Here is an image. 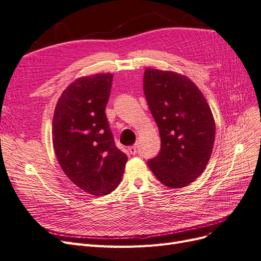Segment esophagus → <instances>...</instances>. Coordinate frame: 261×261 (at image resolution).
<instances>
[{"label":"esophagus","mask_w":261,"mask_h":261,"mask_svg":"<svg viewBox=\"0 0 261 261\" xmlns=\"http://www.w3.org/2000/svg\"><path fill=\"white\" fill-rule=\"evenodd\" d=\"M137 148H138L137 144H136V145H134V146H132V147H129V148H128V150H129V153H130V154H136V153H137Z\"/></svg>","instance_id":"obj_1"}]
</instances>
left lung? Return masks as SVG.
Masks as SVG:
<instances>
[{"label":"left lung","instance_id":"obj_1","mask_svg":"<svg viewBox=\"0 0 261 261\" xmlns=\"http://www.w3.org/2000/svg\"><path fill=\"white\" fill-rule=\"evenodd\" d=\"M144 93L161 137L148 167L163 185L185 187L206 169L212 152L216 125L209 105L191 80L167 70L146 68Z\"/></svg>","mask_w":261,"mask_h":261}]
</instances>
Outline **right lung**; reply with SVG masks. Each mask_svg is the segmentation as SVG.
I'll list each match as a JSON object with an SVG mask.
<instances>
[{"label": "right lung", "mask_w": 261, "mask_h": 261, "mask_svg": "<svg viewBox=\"0 0 261 261\" xmlns=\"http://www.w3.org/2000/svg\"><path fill=\"white\" fill-rule=\"evenodd\" d=\"M112 81L109 73L78 78L62 93L53 116V147L62 170L94 196L114 191L127 162L106 115Z\"/></svg>", "instance_id": "right-lung-1"}]
</instances>
